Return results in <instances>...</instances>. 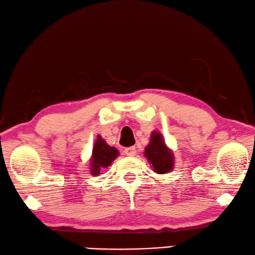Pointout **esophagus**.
<instances>
[{"mask_svg":"<svg viewBox=\"0 0 255 255\" xmlns=\"http://www.w3.org/2000/svg\"><path fill=\"white\" fill-rule=\"evenodd\" d=\"M124 154L128 155V157H134V155L136 154L135 146H130V148L124 149Z\"/></svg>","mask_w":255,"mask_h":255,"instance_id":"obj_1","label":"esophagus"}]
</instances>
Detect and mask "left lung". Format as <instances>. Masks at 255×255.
<instances>
[{
    "label": "left lung",
    "mask_w": 255,
    "mask_h": 255,
    "mask_svg": "<svg viewBox=\"0 0 255 255\" xmlns=\"http://www.w3.org/2000/svg\"><path fill=\"white\" fill-rule=\"evenodd\" d=\"M144 155L157 173H168L175 164L172 151L164 143L162 135L158 131L151 133L149 144L145 146Z\"/></svg>",
    "instance_id": "obj_1"
}]
</instances>
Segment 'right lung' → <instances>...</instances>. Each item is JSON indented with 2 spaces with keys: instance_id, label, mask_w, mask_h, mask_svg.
<instances>
[{
  "instance_id": "obj_1",
  "label": "right lung",
  "mask_w": 255,
  "mask_h": 255,
  "mask_svg": "<svg viewBox=\"0 0 255 255\" xmlns=\"http://www.w3.org/2000/svg\"><path fill=\"white\" fill-rule=\"evenodd\" d=\"M119 154L120 152L118 149H115L114 146H110L102 139V136L98 135L95 144L93 146L91 163H89L92 175H100L101 169L111 166V163L119 157Z\"/></svg>"
}]
</instances>
